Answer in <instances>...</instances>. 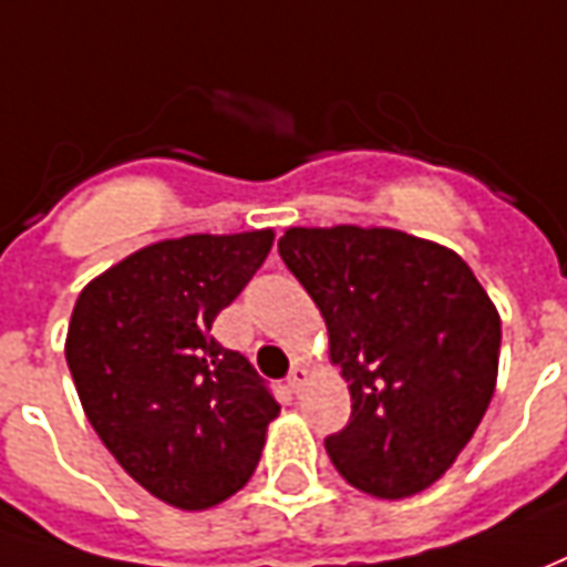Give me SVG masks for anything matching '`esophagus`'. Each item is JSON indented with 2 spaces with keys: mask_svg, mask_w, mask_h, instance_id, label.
I'll return each mask as SVG.
<instances>
[{
  "mask_svg": "<svg viewBox=\"0 0 567 567\" xmlns=\"http://www.w3.org/2000/svg\"><path fill=\"white\" fill-rule=\"evenodd\" d=\"M307 380H310V371H307L303 365H295V368H291V374H288V386H291L295 393H300Z\"/></svg>",
  "mask_w": 567,
  "mask_h": 567,
  "instance_id": "34e87169",
  "label": "esophagus"
}]
</instances>
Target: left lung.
<instances>
[{
    "instance_id": "1",
    "label": "left lung",
    "mask_w": 567,
    "mask_h": 567,
    "mask_svg": "<svg viewBox=\"0 0 567 567\" xmlns=\"http://www.w3.org/2000/svg\"><path fill=\"white\" fill-rule=\"evenodd\" d=\"M285 267L316 300L350 423L324 439L352 488L421 494L476 433L497 386L501 312L445 245L390 227H288Z\"/></svg>"
}]
</instances>
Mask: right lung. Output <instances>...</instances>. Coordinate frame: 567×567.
I'll list each match as a JSON object with an SVG mask.
<instances>
[{
    "label": "right lung",
    "mask_w": 567,
    "mask_h": 567,
    "mask_svg": "<svg viewBox=\"0 0 567 567\" xmlns=\"http://www.w3.org/2000/svg\"><path fill=\"white\" fill-rule=\"evenodd\" d=\"M272 239V229L162 239L94 276L73 307L63 352L82 411L162 504H224L251 478L279 417L251 362L212 338Z\"/></svg>",
    "instance_id": "add662e5"
}]
</instances>
